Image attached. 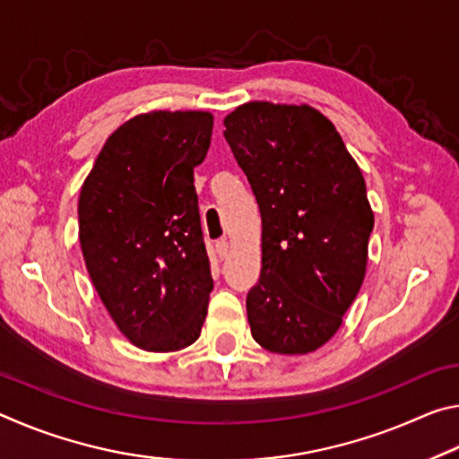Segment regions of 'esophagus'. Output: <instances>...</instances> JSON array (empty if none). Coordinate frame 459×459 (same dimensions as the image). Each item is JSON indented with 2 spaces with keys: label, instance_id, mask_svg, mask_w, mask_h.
Here are the masks:
<instances>
[{
  "label": "esophagus",
  "instance_id": "obj_1",
  "mask_svg": "<svg viewBox=\"0 0 459 459\" xmlns=\"http://www.w3.org/2000/svg\"><path fill=\"white\" fill-rule=\"evenodd\" d=\"M216 255H219L221 261L229 257V243H227V240H219V243H216Z\"/></svg>",
  "mask_w": 459,
  "mask_h": 459
}]
</instances>
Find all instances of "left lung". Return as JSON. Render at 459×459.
I'll use <instances>...</instances> for the list:
<instances>
[{"label":"left lung","instance_id":"8db88e82","mask_svg":"<svg viewBox=\"0 0 459 459\" xmlns=\"http://www.w3.org/2000/svg\"><path fill=\"white\" fill-rule=\"evenodd\" d=\"M224 137L261 211V277L247 295L257 344L307 354L342 325L360 291L375 214L344 142L317 108L251 100Z\"/></svg>","mask_w":459,"mask_h":459}]
</instances>
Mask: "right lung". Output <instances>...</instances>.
Segmentation results:
<instances>
[{
    "instance_id": "right-lung-1",
    "label": "right lung",
    "mask_w": 459,
    "mask_h": 459,
    "mask_svg": "<svg viewBox=\"0 0 459 459\" xmlns=\"http://www.w3.org/2000/svg\"><path fill=\"white\" fill-rule=\"evenodd\" d=\"M206 111H152L123 123L79 198L84 265L123 336L150 352L198 340L212 291L194 168L212 137Z\"/></svg>"
}]
</instances>
